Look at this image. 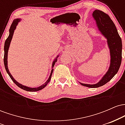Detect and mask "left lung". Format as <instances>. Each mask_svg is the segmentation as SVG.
I'll use <instances>...</instances> for the list:
<instances>
[{
    "instance_id": "left-lung-1",
    "label": "left lung",
    "mask_w": 125,
    "mask_h": 125,
    "mask_svg": "<svg viewBox=\"0 0 125 125\" xmlns=\"http://www.w3.org/2000/svg\"><path fill=\"white\" fill-rule=\"evenodd\" d=\"M97 26L102 33L107 38V44L110 49V65L107 72L99 82L95 84H87L81 83L82 86L88 87H99L104 85L109 82L117 73L121 64L122 62V39L115 25L107 14L96 10L93 13Z\"/></svg>"
}]
</instances>
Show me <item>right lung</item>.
I'll list each match as a JSON object with an SVG mask.
<instances>
[{"mask_svg": "<svg viewBox=\"0 0 125 125\" xmlns=\"http://www.w3.org/2000/svg\"><path fill=\"white\" fill-rule=\"evenodd\" d=\"M19 21H20V19H16L13 20V21L12 25H11V26H10V29H9V35L8 38L6 39V40L5 43V46H4V51H5V53H4V59H3L4 64H5V69H6V71L7 73H8L9 75V76L11 78V79L12 80V81L13 82L15 83L16 84V85L18 86V87H19L20 88L22 89H23V90H26V91H29V92H36V91H39V90H42V89H43L44 87L47 85V84H48V83L50 81H51L52 74L53 71V69H52V71H51V74H50L49 78L48 79V81L44 83V84H43V85H42V86H39V87H36V88H31V87L25 86H23V85H22V84L19 83L18 82H17L16 81H15V80L14 79L13 77H12V74L10 73L9 71V69H8V61H7V59H8V49H9V45H10V43L11 40H12V39L13 35L14 30H15V29H16V25H18V23ZM58 57H57V58H58ZM56 62H57V58L56 59H54V62H53L52 67L54 66V64H55V63Z\"/></svg>", "mask_w": 125, "mask_h": 125, "instance_id": "obj_1", "label": "right lung"}]
</instances>
